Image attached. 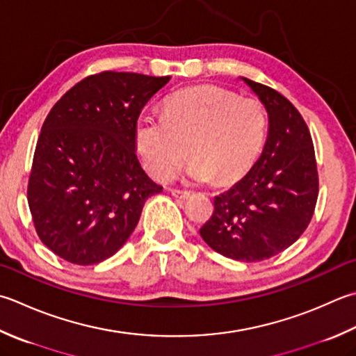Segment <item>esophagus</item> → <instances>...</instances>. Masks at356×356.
I'll return each mask as SVG.
<instances>
[{
    "label": "esophagus",
    "instance_id": "obj_1",
    "mask_svg": "<svg viewBox=\"0 0 356 356\" xmlns=\"http://www.w3.org/2000/svg\"><path fill=\"white\" fill-rule=\"evenodd\" d=\"M171 194L174 197H177V199H188L191 196V193L190 191H182V190H171Z\"/></svg>",
    "mask_w": 356,
    "mask_h": 356
}]
</instances>
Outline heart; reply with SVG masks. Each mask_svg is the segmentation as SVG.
Instances as JSON below:
<instances>
[{
	"mask_svg": "<svg viewBox=\"0 0 356 356\" xmlns=\"http://www.w3.org/2000/svg\"><path fill=\"white\" fill-rule=\"evenodd\" d=\"M267 136V114L253 99H239L219 86L177 90L165 102L163 115L137 118L134 142L152 177L170 180L188 156L186 177L197 184H233L259 157Z\"/></svg>",
	"mask_w": 356,
	"mask_h": 356,
	"instance_id": "1",
	"label": "heart"
}]
</instances>
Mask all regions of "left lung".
I'll use <instances>...</instances> for the list:
<instances>
[{"label": "left lung", "instance_id": "obj_1", "mask_svg": "<svg viewBox=\"0 0 356 356\" xmlns=\"http://www.w3.org/2000/svg\"><path fill=\"white\" fill-rule=\"evenodd\" d=\"M266 106L268 136L261 157L228 191L200 236L234 261H264L295 243L309 227L318 199V170L310 131L277 90L242 79Z\"/></svg>", "mask_w": 356, "mask_h": 356}]
</instances>
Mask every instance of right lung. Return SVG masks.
Listing matches in <instances>:
<instances>
[{
  "label": "right lung",
  "instance_id": "add662e5",
  "mask_svg": "<svg viewBox=\"0 0 356 356\" xmlns=\"http://www.w3.org/2000/svg\"><path fill=\"white\" fill-rule=\"evenodd\" d=\"M171 76L106 71L54 104L35 148L27 186L41 242L76 266L120 250L148 197L162 191L136 154L134 127Z\"/></svg>",
  "mask_w": 356,
  "mask_h": 356
}]
</instances>
